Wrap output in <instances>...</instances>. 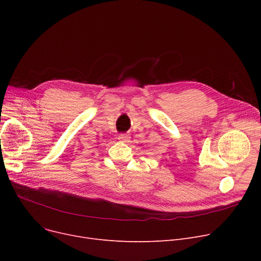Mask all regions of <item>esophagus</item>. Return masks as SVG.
<instances>
[{
  "label": "esophagus",
  "mask_w": 261,
  "mask_h": 261,
  "mask_svg": "<svg viewBox=\"0 0 261 261\" xmlns=\"http://www.w3.org/2000/svg\"><path fill=\"white\" fill-rule=\"evenodd\" d=\"M118 140L122 143H128L130 141V135L129 134H119Z\"/></svg>",
  "instance_id": "1"
}]
</instances>
